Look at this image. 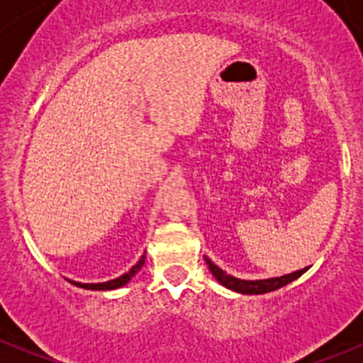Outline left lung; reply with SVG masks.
Wrapping results in <instances>:
<instances>
[{
    "label": "left lung",
    "mask_w": 363,
    "mask_h": 363,
    "mask_svg": "<svg viewBox=\"0 0 363 363\" xmlns=\"http://www.w3.org/2000/svg\"><path fill=\"white\" fill-rule=\"evenodd\" d=\"M205 263L208 265V270L212 272V276H214L216 279L223 284V286L228 288V290L237 291V294H246V295H262V294H269V291H274V290H279V288H283L284 284L295 281L296 277H300L307 270V269H302V270H296V272L286 274V276L270 277V279L244 281V279H237V277L226 274L225 270H221L218 265H214V263H212L207 256H205Z\"/></svg>",
    "instance_id": "left-lung-1"
}]
</instances>
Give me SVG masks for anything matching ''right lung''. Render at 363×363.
Returning a JSON list of instances; mask_svg holds the SVG:
<instances>
[{"label": "right lung", "instance_id": "obj_1", "mask_svg": "<svg viewBox=\"0 0 363 363\" xmlns=\"http://www.w3.org/2000/svg\"><path fill=\"white\" fill-rule=\"evenodd\" d=\"M144 263H145V255H142L140 259H138V262L135 263V265L131 267L126 274H123V276L117 277V279L107 281V283H77V281H69V283L75 284V286H79V288H84V290H98V291L117 290V288H121V286H124L126 283H130L131 277H133L135 274L142 269V265H144Z\"/></svg>", "mask_w": 363, "mask_h": 363}]
</instances>
